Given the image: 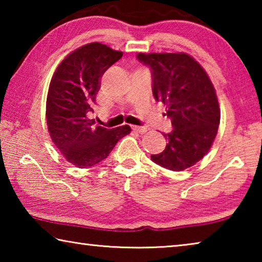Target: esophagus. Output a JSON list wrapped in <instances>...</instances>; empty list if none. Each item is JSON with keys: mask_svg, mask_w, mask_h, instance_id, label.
I'll return each instance as SVG.
<instances>
[{"mask_svg": "<svg viewBox=\"0 0 262 262\" xmlns=\"http://www.w3.org/2000/svg\"><path fill=\"white\" fill-rule=\"evenodd\" d=\"M132 129L136 133H140V134H143V133L147 132V128L141 127V126H133Z\"/></svg>", "mask_w": 262, "mask_h": 262, "instance_id": "obj_1", "label": "esophagus"}]
</instances>
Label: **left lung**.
<instances>
[{
    "label": "left lung",
    "mask_w": 262,
    "mask_h": 262,
    "mask_svg": "<svg viewBox=\"0 0 262 262\" xmlns=\"http://www.w3.org/2000/svg\"><path fill=\"white\" fill-rule=\"evenodd\" d=\"M142 64L151 72L155 99L166 105L171 133L151 161L172 171L193 166L209 151L220 125V107L209 77L192 56L185 53H140Z\"/></svg>",
    "instance_id": "obj_1"
}]
</instances>
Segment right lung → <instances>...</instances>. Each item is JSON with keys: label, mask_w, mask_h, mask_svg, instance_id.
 <instances>
[{"label": "right lung", "mask_w": 262, "mask_h": 262, "mask_svg": "<svg viewBox=\"0 0 262 262\" xmlns=\"http://www.w3.org/2000/svg\"><path fill=\"white\" fill-rule=\"evenodd\" d=\"M122 52L99 42L88 43L61 62L53 75L46 103L48 132L56 148L77 167L95 166L129 134V126L108 129L89 118L94 112L99 81Z\"/></svg>", "instance_id": "right-lung-1"}]
</instances>
